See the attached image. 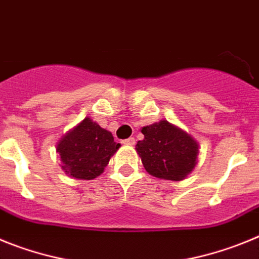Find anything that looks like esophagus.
<instances>
[{"instance_id": "esophagus-1", "label": "esophagus", "mask_w": 259, "mask_h": 259, "mask_svg": "<svg viewBox=\"0 0 259 259\" xmlns=\"http://www.w3.org/2000/svg\"><path fill=\"white\" fill-rule=\"evenodd\" d=\"M123 144H125V145H135V139L134 137L125 139V140H123Z\"/></svg>"}]
</instances>
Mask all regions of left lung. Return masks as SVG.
<instances>
[{
    "instance_id": "obj_1",
    "label": "left lung",
    "mask_w": 259,
    "mask_h": 259,
    "mask_svg": "<svg viewBox=\"0 0 259 259\" xmlns=\"http://www.w3.org/2000/svg\"><path fill=\"white\" fill-rule=\"evenodd\" d=\"M144 140L137 141L146 172L158 179L184 180L198 162L200 144L184 130L167 120L141 128Z\"/></svg>"
}]
</instances>
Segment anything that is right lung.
<instances>
[{"mask_svg": "<svg viewBox=\"0 0 259 259\" xmlns=\"http://www.w3.org/2000/svg\"><path fill=\"white\" fill-rule=\"evenodd\" d=\"M120 148L111 132L100 127L89 116L66 132L57 143V153L66 175L92 180L104 172L110 158Z\"/></svg>", "mask_w": 259, "mask_h": 259, "instance_id": "right-lung-1", "label": "right lung"}]
</instances>
